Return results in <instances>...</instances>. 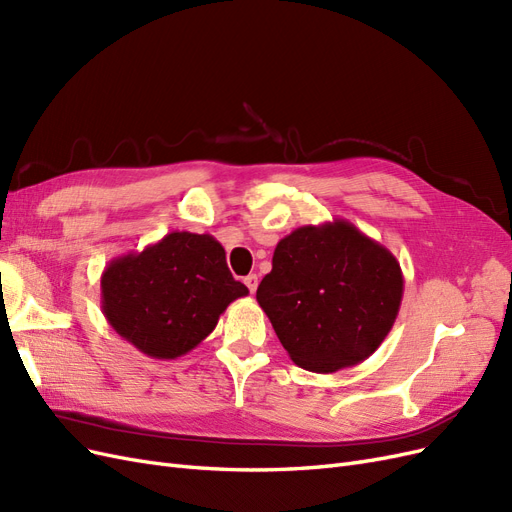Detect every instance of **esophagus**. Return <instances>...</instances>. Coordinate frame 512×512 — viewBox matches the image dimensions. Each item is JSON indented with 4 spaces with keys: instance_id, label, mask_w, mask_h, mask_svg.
<instances>
[{
    "instance_id": "34e87169",
    "label": "esophagus",
    "mask_w": 512,
    "mask_h": 512,
    "mask_svg": "<svg viewBox=\"0 0 512 512\" xmlns=\"http://www.w3.org/2000/svg\"><path fill=\"white\" fill-rule=\"evenodd\" d=\"M243 282H245V286H247V288H250V292L254 294V292H256V288H258V275H256V273H252V275H247Z\"/></svg>"
}]
</instances>
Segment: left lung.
I'll return each instance as SVG.
<instances>
[{
	"label": "left lung",
	"instance_id": "obj_1",
	"mask_svg": "<svg viewBox=\"0 0 512 512\" xmlns=\"http://www.w3.org/2000/svg\"><path fill=\"white\" fill-rule=\"evenodd\" d=\"M401 297L397 258L346 220L292 230L256 290L290 359L316 374L369 359L393 329Z\"/></svg>",
	"mask_w": 512,
	"mask_h": 512
}]
</instances>
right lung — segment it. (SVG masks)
Returning <instances> with one entry per match:
<instances>
[{"mask_svg": "<svg viewBox=\"0 0 512 512\" xmlns=\"http://www.w3.org/2000/svg\"><path fill=\"white\" fill-rule=\"evenodd\" d=\"M100 288L108 324L151 359L194 350L226 307L250 292L230 275L222 243L188 230L111 260Z\"/></svg>", "mask_w": 512, "mask_h": 512, "instance_id": "add662e5", "label": "right lung"}]
</instances>
